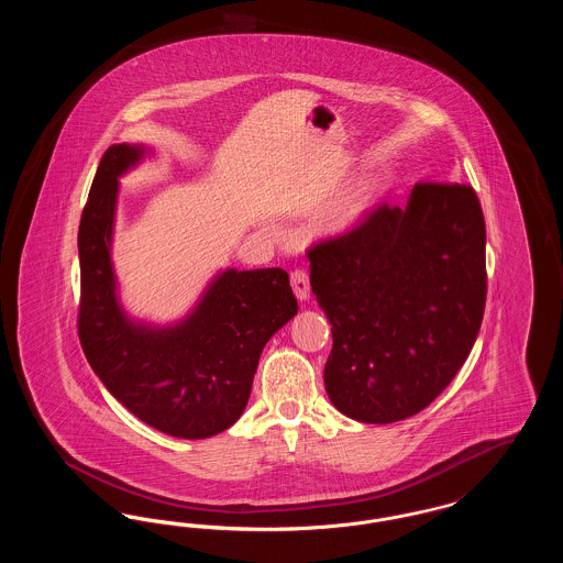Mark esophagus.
Returning <instances> with one entry per match:
<instances>
[{
  "instance_id": "34e87169",
  "label": "esophagus",
  "mask_w": 563,
  "mask_h": 563,
  "mask_svg": "<svg viewBox=\"0 0 563 563\" xmlns=\"http://www.w3.org/2000/svg\"><path fill=\"white\" fill-rule=\"evenodd\" d=\"M291 287H294V294L297 295V299H308L310 295V280H308V272L306 269H294L291 276Z\"/></svg>"
}]
</instances>
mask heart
Returning a JSON list of instances; mask_svg holds the SVG:
<instances>
[{
	"label": "heart",
	"instance_id": "1",
	"mask_svg": "<svg viewBox=\"0 0 563 563\" xmlns=\"http://www.w3.org/2000/svg\"><path fill=\"white\" fill-rule=\"evenodd\" d=\"M369 202H372V196H369L367 189H361V191L352 194L338 207V211L331 214V228L333 230H349L350 225H354L363 217V213L369 209Z\"/></svg>",
	"mask_w": 563,
	"mask_h": 563
}]
</instances>
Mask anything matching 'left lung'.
<instances>
[{"mask_svg":"<svg viewBox=\"0 0 563 563\" xmlns=\"http://www.w3.org/2000/svg\"><path fill=\"white\" fill-rule=\"evenodd\" d=\"M306 255L331 322V402L367 424L422 411L450 386L482 327L485 221L475 189L420 181L405 209L379 202Z\"/></svg>","mask_w":563,"mask_h":563,"instance_id":"left-lung-1","label":"left lung"}]
</instances>
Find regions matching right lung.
I'll list each match as a JSON object with an SVG mask.
<instances>
[{"instance_id": "1", "label": "right lung", "mask_w": 563, "mask_h": 563, "mask_svg": "<svg viewBox=\"0 0 563 563\" xmlns=\"http://www.w3.org/2000/svg\"><path fill=\"white\" fill-rule=\"evenodd\" d=\"M143 150L111 145L84 205L80 251L81 350L109 393L145 424L181 439H205L241 418L260 354L297 314L283 268L223 272L188 321L152 331L115 301L109 239L118 177Z\"/></svg>"}]
</instances>
